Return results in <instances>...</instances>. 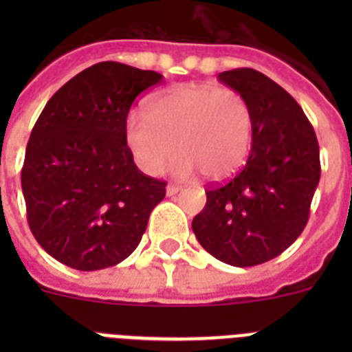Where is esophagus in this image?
<instances>
[{
    "mask_svg": "<svg viewBox=\"0 0 352 352\" xmlns=\"http://www.w3.org/2000/svg\"><path fill=\"white\" fill-rule=\"evenodd\" d=\"M179 190H182V186H178V185H167V188H166V192H167V195H169V197L176 195Z\"/></svg>",
    "mask_w": 352,
    "mask_h": 352,
    "instance_id": "obj_1",
    "label": "esophagus"
}]
</instances>
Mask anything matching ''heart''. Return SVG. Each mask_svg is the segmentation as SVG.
<instances>
[{
    "label": "heart",
    "instance_id": "1",
    "mask_svg": "<svg viewBox=\"0 0 352 352\" xmlns=\"http://www.w3.org/2000/svg\"><path fill=\"white\" fill-rule=\"evenodd\" d=\"M254 138V113L236 89L179 84L146 105V118L125 121V142L139 169L157 176L178 151L174 173L206 182L232 178L247 162Z\"/></svg>",
    "mask_w": 352,
    "mask_h": 352
}]
</instances>
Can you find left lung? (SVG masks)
<instances>
[{"instance_id": "8db88e82", "label": "left lung", "mask_w": 352, "mask_h": 352, "mask_svg": "<svg viewBox=\"0 0 352 352\" xmlns=\"http://www.w3.org/2000/svg\"><path fill=\"white\" fill-rule=\"evenodd\" d=\"M248 100L254 138L245 167L206 190L192 231L206 252L238 268L280 256L309 222L321 178L319 144L303 109L282 86L254 68L219 74Z\"/></svg>"}]
</instances>
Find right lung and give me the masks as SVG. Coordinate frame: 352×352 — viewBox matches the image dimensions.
<instances>
[{"mask_svg": "<svg viewBox=\"0 0 352 352\" xmlns=\"http://www.w3.org/2000/svg\"><path fill=\"white\" fill-rule=\"evenodd\" d=\"M153 70L102 61L61 86L31 130L21 185L28 223L56 261L80 272L116 266L132 254L166 182L133 164L125 121Z\"/></svg>", "mask_w": 352, "mask_h": 352, "instance_id": "obj_1", "label": "right lung"}]
</instances>
